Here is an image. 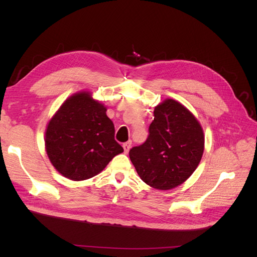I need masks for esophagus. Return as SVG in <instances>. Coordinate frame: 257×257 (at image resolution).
I'll list each match as a JSON object with an SVG mask.
<instances>
[{
  "label": "esophagus",
  "instance_id": "esophagus-1",
  "mask_svg": "<svg viewBox=\"0 0 257 257\" xmlns=\"http://www.w3.org/2000/svg\"><path fill=\"white\" fill-rule=\"evenodd\" d=\"M131 146H132V142H131V141H128V142H126V143H124V144H123L124 152L127 153V152L130 151V149H131Z\"/></svg>",
  "mask_w": 257,
  "mask_h": 257
}]
</instances>
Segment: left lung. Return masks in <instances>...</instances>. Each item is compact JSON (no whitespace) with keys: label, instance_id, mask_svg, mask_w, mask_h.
<instances>
[{"label":"left lung","instance_id":"8db88e82","mask_svg":"<svg viewBox=\"0 0 257 257\" xmlns=\"http://www.w3.org/2000/svg\"><path fill=\"white\" fill-rule=\"evenodd\" d=\"M205 137L193 113L168 98L154 108L147 141L130 150V159L142 180L158 190L183 183L197 168Z\"/></svg>","mask_w":257,"mask_h":257}]
</instances>
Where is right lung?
<instances>
[{
  "label": "right lung",
  "instance_id": "add662e5",
  "mask_svg": "<svg viewBox=\"0 0 257 257\" xmlns=\"http://www.w3.org/2000/svg\"><path fill=\"white\" fill-rule=\"evenodd\" d=\"M106 110L89 92H80L67 98L52 116L45 146L60 174L74 181L85 180L99 174L123 152Z\"/></svg>",
  "mask_w": 257,
  "mask_h": 257
}]
</instances>
